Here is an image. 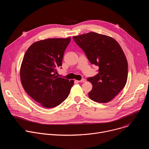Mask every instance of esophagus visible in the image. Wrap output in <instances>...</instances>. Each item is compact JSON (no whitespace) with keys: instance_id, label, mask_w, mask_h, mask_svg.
<instances>
[{"instance_id":"esophagus-1","label":"esophagus","mask_w":149,"mask_h":149,"mask_svg":"<svg viewBox=\"0 0 149 149\" xmlns=\"http://www.w3.org/2000/svg\"><path fill=\"white\" fill-rule=\"evenodd\" d=\"M78 82H81V83H82V82H86V79H84V78H83V79H82L81 80L79 81Z\"/></svg>"}]
</instances>
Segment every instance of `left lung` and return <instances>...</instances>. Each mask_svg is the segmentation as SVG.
Wrapping results in <instances>:
<instances>
[{"label": "left lung", "mask_w": 149, "mask_h": 149, "mask_svg": "<svg viewBox=\"0 0 149 149\" xmlns=\"http://www.w3.org/2000/svg\"><path fill=\"white\" fill-rule=\"evenodd\" d=\"M76 44L92 64L98 66V73L87 80L92 84L88 93L91 100L100 103L111 101L125 86L128 75L126 56L113 38L94 32L74 36Z\"/></svg>", "instance_id": "1"}]
</instances>
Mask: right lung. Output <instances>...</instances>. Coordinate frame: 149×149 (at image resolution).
Masks as SVG:
<instances>
[{"instance_id":"obj_1","label":"right lung","mask_w":149,"mask_h":149,"mask_svg":"<svg viewBox=\"0 0 149 149\" xmlns=\"http://www.w3.org/2000/svg\"><path fill=\"white\" fill-rule=\"evenodd\" d=\"M70 41L71 37L38 41L30 46L24 56L20 71L22 86L43 107L52 108L61 104L74 85L73 80L57 75Z\"/></svg>"}]
</instances>
